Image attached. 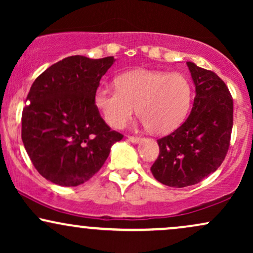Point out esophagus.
I'll use <instances>...</instances> for the list:
<instances>
[{"instance_id": "1", "label": "esophagus", "mask_w": 253, "mask_h": 253, "mask_svg": "<svg viewBox=\"0 0 253 253\" xmlns=\"http://www.w3.org/2000/svg\"><path fill=\"white\" fill-rule=\"evenodd\" d=\"M128 140L130 143H139L141 140L140 136H134V135H128Z\"/></svg>"}]
</instances>
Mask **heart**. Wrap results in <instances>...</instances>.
I'll list each match as a JSON object with an SVG mask.
<instances>
[{
  "mask_svg": "<svg viewBox=\"0 0 253 253\" xmlns=\"http://www.w3.org/2000/svg\"><path fill=\"white\" fill-rule=\"evenodd\" d=\"M117 88L101 86L94 102L107 124L123 128L134 115L156 134L175 130L187 115L191 100V85L184 75L159 70L127 71L115 80Z\"/></svg>",
  "mask_w": 253,
  "mask_h": 253,
  "instance_id": "heart-1",
  "label": "heart"
}]
</instances>
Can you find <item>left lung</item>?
I'll return each mask as SVG.
<instances>
[{"instance_id":"left-lung-1","label":"left lung","mask_w":253,"mask_h":253,"mask_svg":"<svg viewBox=\"0 0 253 253\" xmlns=\"http://www.w3.org/2000/svg\"><path fill=\"white\" fill-rule=\"evenodd\" d=\"M195 98L187 120L158 139L159 155L151 167L158 182L184 188L201 182L225 159L233 127V98L215 72L187 62Z\"/></svg>"}]
</instances>
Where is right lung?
<instances>
[{
  "instance_id": "1",
  "label": "right lung",
  "mask_w": 253,
  "mask_h": 253,
  "mask_svg": "<svg viewBox=\"0 0 253 253\" xmlns=\"http://www.w3.org/2000/svg\"><path fill=\"white\" fill-rule=\"evenodd\" d=\"M114 58L71 56L32 84L22 110L21 138L38 172L63 187L89 181L124 138L101 118L94 102Z\"/></svg>"
}]
</instances>
